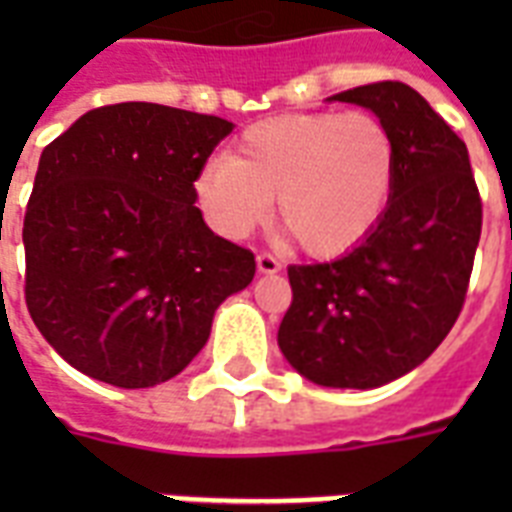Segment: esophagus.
Segmentation results:
<instances>
[{
  "label": "esophagus",
  "instance_id": "esophagus-1",
  "mask_svg": "<svg viewBox=\"0 0 512 512\" xmlns=\"http://www.w3.org/2000/svg\"><path fill=\"white\" fill-rule=\"evenodd\" d=\"M257 271H260V273H279L281 263L271 255V252H260V255H257Z\"/></svg>",
  "mask_w": 512,
  "mask_h": 512
}]
</instances>
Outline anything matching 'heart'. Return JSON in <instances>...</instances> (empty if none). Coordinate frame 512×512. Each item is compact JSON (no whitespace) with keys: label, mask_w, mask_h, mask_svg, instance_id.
Returning <instances> with one entry per match:
<instances>
[{"label":"heart","mask_w":512,"mask_h":512,"mask_svg":"<svg viewBox=\"0 0 512 512\" xmlns=\"http://www.w3.org/2000/svg\"><path fill=\"white\" fill-rule=\"evenodd\" d=\"M396 140L366 111L289 114L249 127L236 156H217L196 175L201 212L228 239L271 215L303 252L337 257L380 225L396 185Z\"/></svg>","instance_id":"obj_1"}]
</instances>
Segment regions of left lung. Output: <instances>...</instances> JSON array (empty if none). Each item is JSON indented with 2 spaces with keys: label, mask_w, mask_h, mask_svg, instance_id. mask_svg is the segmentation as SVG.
Segmentation results:
<instances>
[{
  "label": "left lung",
  "mask_w": 512,
  "mask_h": 512,
  "mask_svg": "<svg viewBox=\"0 0 512 512\" xmlns=\"http://www.w3.org/2000/svg\"><path fill=\"white\" fill-rule=\"evenodd\" d=\"M332 100L377 114L396 140V185L380 225L332 263L289 265L292 305L279 348L327 388H380L441 345L468 295L481 196L468 148L404 82Z\"/></svg>",
  "instance_id": "1"
}]
</instances>
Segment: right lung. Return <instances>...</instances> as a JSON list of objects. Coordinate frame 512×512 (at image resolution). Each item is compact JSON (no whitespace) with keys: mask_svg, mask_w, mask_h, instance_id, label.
<instances>
[{"mask_svg":"<svg viewBox=\"0 0 512 512\" xmlns=\"http://www.w3.org/2000/svg\"><path fill=\"white\" fill-rule=\"evenodd\" d=\"M233 132L159 103L92 108L42 151L23 220L26 305L68 364L116 388L172 380L255 255L209 231L193 183Z\"/></svg>","mask_w":512,"mask_h":512,"instance_id":"obj_1","label":"right lung"}]
</instances>
